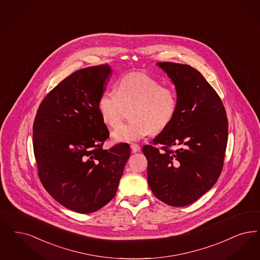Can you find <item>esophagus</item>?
I'll list each match as a JSON object with an SVG mask.
<instances>
[{
	"label": "esophagus",
	"mask_w": 260,
	"mask_h": 260,
	"mask_svg": "<svg viewBox=\"0 0 260 260\" xmlns=\"http://www.w3.org/2000/svg\"><path fill=\"white\" fill-rule=\"evenodd\" d=\"M131 149H132V151L135 153V152H139L140 151V146L137 145V144H132L131 145Z\"/></svg>",
	"instance_id": "34e87169"
}]
</instances>
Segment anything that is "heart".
I'll list each match as a JSON object with an SVG mask.
<instances>
[{"instance_id": "heart-1", "label": "heart", "mask_w": 260, "mask_h": 260, "mask_svg": "<svg viewBox=\"0 0 260 260\" xmlns=\"http://www.w3.org/2000/svg\"><path fill=\"white\" fill-rule=\"evenodd\" d=\"M99 111L106 125L115 127L131 110V123L119 125L112 133L118 143L140 140L152 132L159 133L171 124L177 113L178 98L173 89L145 73H134L122 77L116 92H104L99 99Z\"/></svg>"}]
</instances>
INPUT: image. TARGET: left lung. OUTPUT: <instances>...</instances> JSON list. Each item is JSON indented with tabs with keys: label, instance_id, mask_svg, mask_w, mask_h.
Returning a JSON list of instances; mask_svg holds the SVG:
<instances>
[{
	"label": "left lung",
	"instance_id": "obj_1",
	"mask_svg": "<svg viewBox=\"0 0 260 260\" xmlns=\"http://www.w3.org/2000/svg\"><path fill=\"white\" fill-rule=\"evenodd\" d=\"M176 89L177 113L166 129L145 145L148 184L160 201L188 205L216 184L223 167L229 123L218 93L190 66L157 62ZM163 146L158 151L154 146ZM176 145L173 151L170 146Z\"/></svg>",
	"mask_w": 260,
	"mask_h": 260
}]
</instances>
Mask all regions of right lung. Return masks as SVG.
I'll list each match as a JSON object with an SVG mask.
<instances>
[{"instance_id":"right-lung-1","label":"right lung","mask_w":260,"mask_h":260,"mask_svg":"<svg viewBox=\"0 0 260 260\" xmlns=\"http://www.w3.org/2000/svg\"><path fill=\"white\" fill-rule=\"evenodd\" d=\"M111 74L107 64L71 74L44 98L32 126L43 187L80 214L95 212L114 198L131 155L125 143L102 148L109 132L98 104Z\"/></svg>"}]
</instances>
